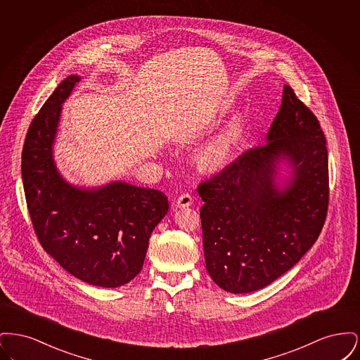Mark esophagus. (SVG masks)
I'll list each match as a JSON object with an SVG mask.
<instances>
[{
    "label": "esophagus",
    "mask_w": 360,
    "mask_h": 360,
    "mask_svg": "<svg viewBox=\"0 0 360 360\" xmlns=\"http://www.w3.org/2000/svg\"><path fill=\"white\" fill-rule=\"evenodd\" d=\"M176 206L178 207H186V206H190L193 204V197H191V194L190 193H184V194H181L178 198H176Z\"/></svg>",
    "instance_id": "esophagus-1"
}]
</instances>
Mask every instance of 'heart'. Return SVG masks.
<instances>
[{
    "label": "heart",
    "mask_w": 360,
    "mask_h": 360,
    "mask_svg": "<svg viewBox=\"0 0 360 360\" xmlns=\"http://www.w3.org/2000/svg\"><path fill=\"white\" fill-rule=\"evenodd\" d=\"M244 134V125L240 120L231 122L224 131L213 137L195 155V165L201 172H216L228 162L229 156L239 146Z\"/></svg>",
    "instance_id": "1"
}]
</instances>
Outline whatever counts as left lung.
Returning a JSON list of instances; mask_svg holds the SVG:
<instances>
[{
    "instance_id": "left-lung-1",
    "label": "left lung",
    "mask_w": 360,
    "mask_h": 360,
    "mask_svg": "<svg viewBox=\"0 0 360 360\" xmlns=\"http://www.w3.org/2000/svg\"><path fill=\"white\" fill-rule=\"evenodd\" d=\"M200 184L206 270L229 292L259 290L289 271L319 239L329 204L326 136L290 86L267 135ZM288 157L295 176L279 191L274 163Z\"/></svg>"
}]
</instances>
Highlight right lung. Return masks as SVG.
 Returning a JSON list of instances; mask_svg holds the SVG:
<instances>
[{"instance_id": "obj_1", "label": "right lung", "mask_w": 360, "mask_h": 360, "mask_svg": "<svg viewBox=\"0 0 360 360\" xmlns=\"http://www.w3.org/2000/svg\"><path fill=\"white\" fill-rule=\"evenodd\" d=\"M79 77L62 81L31 122L21 154L27 207L41 247L66 271L94 286L117 288L136 276L150 235L169 210L165 193L113 182L74 188L56 172L52 143L62 103Z\"/></svg>"}]
</instances>
